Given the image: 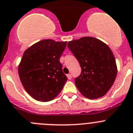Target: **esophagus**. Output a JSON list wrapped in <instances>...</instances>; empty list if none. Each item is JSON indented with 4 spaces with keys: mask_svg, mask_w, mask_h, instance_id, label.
<instances>
[{
    "mask_svg": "<svg viewBox=\"0 0 133 133\" xmlns=\"http://www.w3.org/2000/svg\"><path fill=\"white\" fill-rule=\"evenodd\" d=\"M67 77H68V79H69V80H71V78H72L71 74H68V75H67Z\"/></svg>",
    "mask_w": 133,
    "mask_h": 133,
    "instance_id": "1",
    "label": "esophagus"
}]
</instances>
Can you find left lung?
I'll return each mask as SVG.
<instances>
[{
  "mask_svg": "<svg viewBox=\"0 0 133 133\" xmlns=\"http://www.w3.org/2000/svg\"><path fill=\"white\" fill-rule=\"evenodd\" d=\"M68 47L79 62L81 75L75 79L80 92L89 99L107 93L117 75L115 58L109 46L92 37L71 41Z\"/></svg>",
  "mask_w": 133,
  "mask_h": 133,
  "instance_id": "obj_1",
  "label": "left lung"
}]
</instances>
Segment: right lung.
Here are the masks:
<instances>
[{"label": "right lung", "instance_id": "obj_1", "mask_svg": "<svg viewBox=\"0 0 133 133\" xmlns=\"http://www.w3.org/2000/svg\"><path fill=\"white\" fill-rule=\"evenodd\" d=\"M66 45L44 39L24 51L18 68L19 78L26 92L38 101L52 100L66 82L60 62Z\"/></svg>", "mask_w": 133, "mask_h": 133}]
</instances>
